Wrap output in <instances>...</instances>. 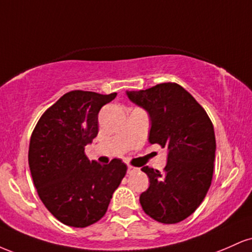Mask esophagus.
<instances>
[{
	"mask_svg": "<svg viewBox=\"0 0 252 252\" xmlns=\"http://www.w3.org/2000/svg\"><path fill=\"white\" fill-rule=\"evenodd\" d=\"M140 170V168H137V167H134V166H128V174H134V173L138 172Z\"/></svg>",
	"mask_w": 252,
	"mask_h": 252,
	"instance_id": "obj_1",
	"label": "esophagus"
}]
</instances>
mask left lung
I'll return each mask as SVG.
<instances>
[{"mask_svg":"<svg viewBox=\"0 0 252 252\" xmlns=\"http://www.w3.org/2000/svg\"><path fill=\"white\" fill-rule=\"evenodd\" d=\"M148 111L149 142L168 149L163 172L142 167L149 187L140 196L146 215L162 224H176L192 215L212 182L216 156L213 124L194 97L176 83L126 92Z\"/></svg>","mask_w":252,"mask_h":252,"instance_id":"8db88e82","label":"left lung"}]
</instances>
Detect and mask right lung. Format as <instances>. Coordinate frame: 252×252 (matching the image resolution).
I'll return each mask as SVG.
<instances>
[{"label":"right lung","mask_w":252,"mask_h":252,"mask_svg":"<svg viewBox=\"0 0 252 252\" xmlns=\"http://www.w3.org/2000/svg\"><path fill=\"white\" fill-rule=\"evenodd\" d=\"M116 92L74 90L50 106L31 136L28 163L43 205L59 221L86 227L102 219L126 176L120 158L109 164L90 161L85 146L98 134V112Z\"/></svg>","instance_id":"add662e5"}]
</instances>
